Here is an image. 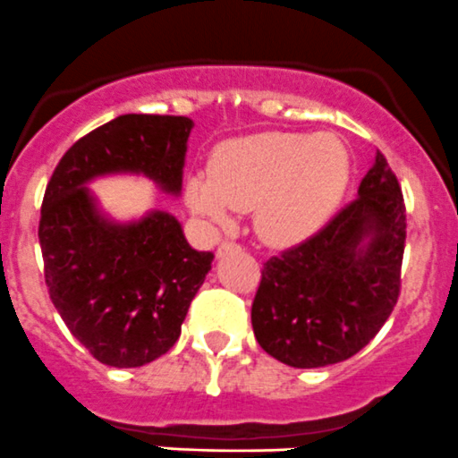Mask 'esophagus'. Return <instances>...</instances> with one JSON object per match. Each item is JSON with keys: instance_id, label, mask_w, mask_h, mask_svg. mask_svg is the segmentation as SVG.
Instances as JSON below:
<instances>
[{"instance_id": "obj_1", "label": "esophagus", "mask_w": 458, "mask_h": 458, "mask_svg": "<svg viewBox=\"0 0 458 458\" xmlns=\"http://www.w3.org/2000/svg\"><path fill=\"white\" fill-rule=\"evenodd\" d=\"M233 250H241V247H238L236 242H232V241H225L220 247H217L216 254L222 259V256H226V254H229V251H233Z\"/></svg>"}]
</instances>
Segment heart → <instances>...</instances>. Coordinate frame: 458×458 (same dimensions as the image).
Wrapping results in <instances>:
<instances>
[{
  "label": "heart",
  "instance_id": "heart-1",
  "mask_svg": "<svg viewBox=\"0 0 458 458\" xmlns=\"http://www.w3.org/2000/svg\"><path fill=\"white\" fill-rule=\"evenodd\" d=\"M348 177L351 157L333 134L265 132L217 146L211 171L186 182V202L220 226L254 208L263 241L297 245L330 220Z\"/></svg>",
  "mask_w": 458,
  "mask_h": 458
}]
</instances>
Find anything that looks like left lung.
Returning a JSON list of instances; mask_svg holds the SVG:
<instances>
[{"instance_id": "left-lung-1", "label": "left lung", "mask_w": 458, "mask_h": 458, "mask_svg": "<svg viewBox=\"0 0 458 458\" xmlns=\"http://www.w3.org/2000/svg\"><path fill=\"white\" fill-rule=\"evenodd\" d=\"M407 211L385 155L324 229L263 265L251 303L260 348L294 369L337 364L362 351L400 294Z\"/></svg>"}]
</instances>
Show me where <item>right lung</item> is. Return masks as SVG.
Masks as SVG:
<instances>
[{"label":"right lung","mask_w":458,"mask_h":458,"mask_svg":"<svg viewBox=\"0 0 458 458\" xmlns=\"http://www.w3.org/2000/svg\"><path fill=\"white\" fill-rule=\"evenodd\" d=\"M191 128L189 116H116L78 139L47 184L38 238L49 297L107 367H143L171 351L213 254L195 251L166 211L128 225L107 220L85 184L141 173L177 195Z\"/></svg>","instance_id":"obj_1"}]
</instances>
